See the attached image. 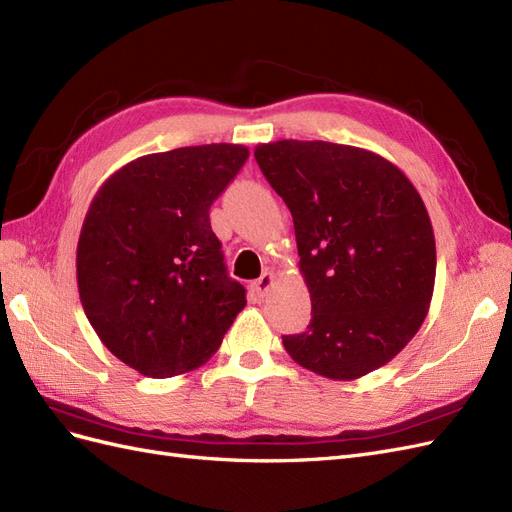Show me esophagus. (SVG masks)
<instances>
[{"instance_id": "obj_1", "label": "esophagus", "mask_w": 512, "mask_h": 512, "mask_svg": "<svg viewBox=\"0 0 512 512\" xmlns=\"http://www.w3.org/2000/svg\"><path fill=\"white\" fill-rule=\"evenodd\" d=\"M273 282H275V275L271 271L262 273L258 280L252 284V290L256 292V297H265V294L269 292V288L273 286Z\"/></svg>"}]
</instances>
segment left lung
I'll return each instance as SVG.
<instances>
[{
	"label": "left lung",
	"mask_w": 512,
	"mask_h": 512,
	"mask_svg": "<svg viewBox=\"0 0 512 512\" xmlns=\"http://www.w3.org/2000/svg\"><path fill=\"white\" fill-rule=\"evenodd\" d=\"M254 158L292 213L312 297L307 331L284 335L301 367L356 380L421 329L436 282V239L421 194L374 151L324 143L258 145Z\"/></svg>",
	"instance_id": "8db88e82"
}]
</instances>
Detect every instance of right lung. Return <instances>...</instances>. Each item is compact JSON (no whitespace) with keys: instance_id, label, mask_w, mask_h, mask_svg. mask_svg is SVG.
Wrapping results in <instances>:
<instances>
[{"instance_id":"1","label":"right lung","mask_w":512,"mask_h":512,"mask_svg":"<svg viewBox=\"0 0 512 512\" xmlns=\"http://www.w3.org/2000/svg\"><path fill=\"white\" fill-rule=\"evenodd\" d=\"M250 151L213 143L136 158L94 196L76 282L100 342L149 378L207 363L245 307L209 209Z\"/></svg>"}]
</instances>
